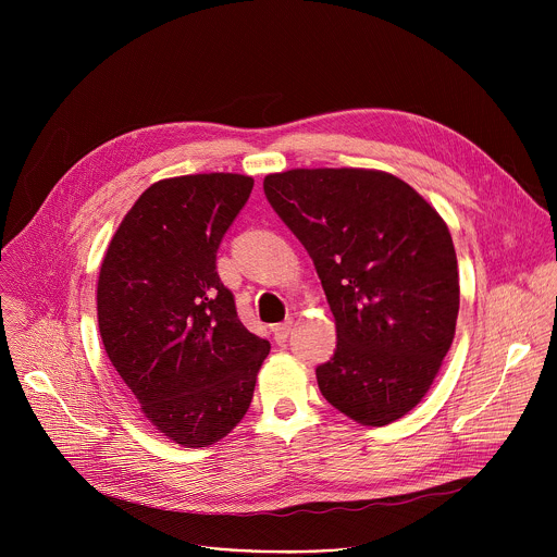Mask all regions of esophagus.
Instances as JSON below:
<instances>
[{
  "mask_svg": "<svg viewBox=\"0 0 557 557\" xmlns=\"http://www.w3.org/2000/svg\"><path fill=\"white\" fill-rule=\"evenodd\" d=\"M290 329H293V322H284V324L273 326V339H275L280 346H284L286 339H288V335H290Z\"/></svg>",
  "mask_w": 557,
  "mask_h": 557,
  "instance_id": "obj_1",
  "label": "esophagus"
}]
</instances>
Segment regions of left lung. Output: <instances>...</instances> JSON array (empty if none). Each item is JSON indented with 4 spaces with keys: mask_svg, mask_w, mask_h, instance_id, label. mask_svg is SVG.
<instances>
[{
    "mask_svg": "<svg viewBox=\"0 0 557 557\" xmlns=\"http://www.w3.org/2000/svg\"><path fill=\"white\" fill-rule=\"evenodd\" d=\"M264 194L308 251L337 324L317 366L324 399L381 428L430 389L451 346L458 264L447 224L408 183L374 170H290Z\"/></svg>",
    "mask_w": 557,
    "mask_h": 557,
    "instance_id": "1",
    "label": "left lung"
}]
</instances>
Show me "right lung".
<instances>
[{
    "label": "right lung",
    "mask_w": 557,
    "mask_h": 557,
    "mask_svg": "<svg viewBox=\"0 0 557 557\" xmlns=\"http://www.w3.org/2000/svg\"><path fill=\"white\" fill-rule=\"evenodd\" d=\"M251 176L158 181L116 228L99 273L106 352L170 441L207 447L247 414L271 344L237 320L215 253L247 205Z\"/></svg>",
    "instance_id": "1"
}]
</instances>
